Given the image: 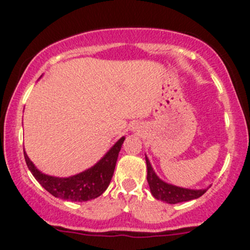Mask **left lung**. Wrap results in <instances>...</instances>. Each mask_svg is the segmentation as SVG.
<instances>
[{
    "label": "left lung",
    "mask_w": 250,
    "mask_h": 250,
    "mask_svg": "<svg viewBox=\"0 0 250 250\" xmlns=\"http://www.w3.org/2000/svg\"><path fill=\"white\" fill-rule=\"evenodd\" d=\"M146 166H147V183L150 186L151 193L156 200H161L166 203L175 204L180 202H188V201L196 200L201 197L207 188L202 190H191V188H179V186L172 185L166 181L161 180L155 173L153 168L151 167V163L148 158L145 156Z\"/></svg>",
    "instance_id": "left-lung-1"
}]
</instances>
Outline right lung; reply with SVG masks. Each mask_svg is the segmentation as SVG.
Masks as SVG:
<instances>
[{
  "label": "right lung",
  "instance_id": "1",
  "mask_svg": "<svg viewBox=\"0 0 250 250\" xmlns=\"http://www.w3.org/2000/svg\"><path fill=\"white\" fill-rule=\"evenodd\" d=\"M125 139V137L121 138L97 165L84 172L69 176V178H57V176L41 173L35 167V165L30 161L24 151L25 162L35 179L50 195L62 198V200L74 201V202H85V201L99 197L110 185L116 162H117L118 152L121 151Z\"/></svg>",
  "mask_w": 250,
  "mask_h": 250
}]
</instances>
